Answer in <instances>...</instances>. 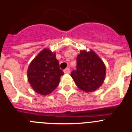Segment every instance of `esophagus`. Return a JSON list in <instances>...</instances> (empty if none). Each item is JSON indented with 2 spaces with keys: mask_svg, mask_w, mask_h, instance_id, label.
I'll use <instances>...</instances> for the list:
<instances>
[{
  "mask_svg": "<svg viewBox=\"0 0 132 132\" xmlns=\"http://www.w3.org/2000/svg\"><path fill=\"white\" fill-rule=\"evenodd\" d=\"M64 72L65 73H70V68H67L65 69V70H64Z\"/></svg>",
  "mask_w": 132,
  "mask_h": 132,
  "instance_id": "34e87169",
  "label": "esophagus"
}]
</instances>
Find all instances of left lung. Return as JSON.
<instances>
[{"mask_svg": "<svg viewBox=\"0 0 132 132\" xmlns=\"http://www.w3.org/2000/svg\"><path fill=\"white\" fill-rule=\"evenodd\" d=\"M77 68L71 76L79 88L87 92L98 89L105 79L106 69L100 58L93 51H81L77 57Z\"/></svg>", "mask_w": 132, "mask_h": 132, "instance_id": "8db88e82", "label": "left lung"}]
</instances>
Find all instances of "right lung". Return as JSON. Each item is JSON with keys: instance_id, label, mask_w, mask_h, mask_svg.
<instances>
[{"instance_id": "obj_1", "label": "right lung", "mask_w": 132, "mask_h": 132, "mask_svg": "<svg viewBox=\"0 0 132 132\" xmlns=\"http://www.w3.org/2000/svg\"><path fill=\"white\" fill-rule=\"evenodd\" d=\"M64 72L59 67L56 55L44 49L31 62L28 68V80L32 88L38 94L47 95L59 85Z\"/></svg>"}]
</instances>
